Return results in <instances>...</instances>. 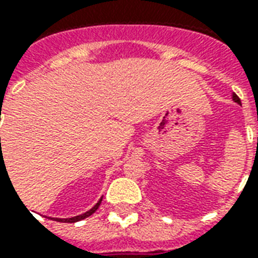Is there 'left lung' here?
Masks as SVG:
<instances>
[{
	"label": "left lung",
	"mask_w": 258,
	"mask_h": 258,
	"mask_svg": "<svg viewBox=\"0 0 258 258\" xmlns=\"http://www.w3.org/2000/svg\"><path fill=\"white\" fill-rule=\"evenodd\" d=\"M232 101H234V102H236V104L242 105L241 104V100H239V97H238V95H236L235 93H232Z\"/></svg>",
	"instance_id": "left-lung-1"
}]
</instances>
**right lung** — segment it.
I'll list each match as a JSON object with an SVG mask.
<instances>
[{"instance_id": "add662e5", "label": "right lung", "mask_w": 258, "mask_h": 258, "mask_svg": "<svg viewBox=\"0 0 258 258\" xmlns=\"http://www.w3.org/2000/svg\"><path fill=\"white\" fill-rule=\"evenodd\" d=\"M101 201H102V197L98 200V202H97L91 209H89V211L85 212V213H82V215H78V216L67 217V219H60V217H49V219H53V220H56V221H61V223H76V221H81L83 220V219H86V217L90 216V215H93V213L98 209V207H100Z\"/></svg>"}]
</instances>
